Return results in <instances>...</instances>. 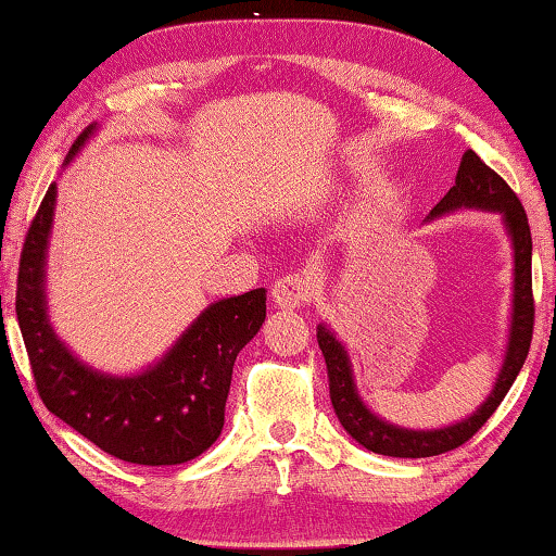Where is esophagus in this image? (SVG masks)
Masks as SVG:
<instances>
[{"label": "esophagus", "mask_w": 556, "mask_h": 556, "mask_svg": "<svg viewBox=\"0 0 556 556\" xmlns=\"http://www.w3.org/2000/svg\"><path fill=\"white\" fill-rule=\"evenodd\" d=\"M312 281L309 277L304 275H287V277H279L275 285H271V302L277 304V307H302V304H307L312 300Z\"/></svg>", "instance_id": "34e87169"}]
</instances>
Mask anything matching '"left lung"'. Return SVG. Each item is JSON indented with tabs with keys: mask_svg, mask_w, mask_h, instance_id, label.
Listing matches in <instances>:
<instances>
[{
	"mask_svg": "<svg viewBox=\"0 0 556 556\" xmlns=\"http://www.w3.org/2000/svg\"><path fill=\"white\" fill-rule=\"evenodd\" d=\"M460 208L476 211H494L502 216V224L511 239L514 249V296H511V325L509 342L502 370L496 375L494 388L486 401L476 408L471 416L458 420V424L433 428V431H416V428H401L388 424L380 416L367 408L363 397L357 393L353 363L342 342L338 340L325 323L317 325V342L325 355L327 378H330V401L334 416L345 431L363 445V448L380 453V456L393 458H428L438 453L453 451L464 445L486 420L494 416L498 403L509 393L516 375L523 367V359L529 355L531 330H534V296H531V231L527 222V211L521 201L509 189L496 170H491L473 151H466L460 159L456 184L445 197L435 203L428 222L441 218L445 214Z\"/></svg>",
	"mask_w": 556,
	"mask_h": 556,
	"instance_id": "8db88e82",
	"label": "left lung"
}]
</instances>
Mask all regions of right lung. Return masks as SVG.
<instances>
[{"label": "right lung", "mask_w": 556, "mask_h": 556, "mask_svg": "<svg viewBox=\"0 0 556 556\" xmlns=\"http://www.w3.org/2000/svg\"><path fill=\"white\" fill-rule=\"evenodd\" d=\"M98 125L80 132L65 166ZM58 184L29 224L17 277V319L47 410L100 451L140 466H176L222 435L233 359L267 317V289L211 302L153 365L111 375L83 363L58 338L47 312V247Z\"/></svg>", "instance_id": "right-lung-1"}]
</instances>
